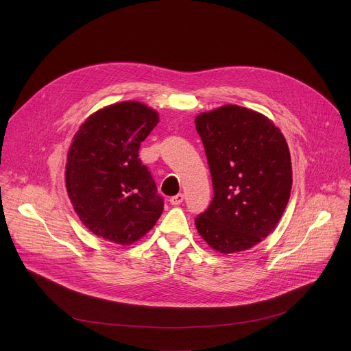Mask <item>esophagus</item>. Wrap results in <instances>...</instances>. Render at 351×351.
Listing matches in <instances>:
<instances>
[{
	"label": "esophagus",
	"mask_w": 351,
	"mask_h": 351,
	"mask_svg": "<svg viewBox=\"0 0 351 351\" xmlns=\"http://www.w3.org/2000/svg\"><path fill=\"white\" fill-rule=\"evenodd\" d=\"M182 202H183V194H182V193H178L176 195H172V197L169 198V203H171L172 206H179Z\"/></svg>",
	"instance_id": "obj_1"
}]
</instances>
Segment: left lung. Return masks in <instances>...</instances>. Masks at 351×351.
Masks as SVG:
<instances>
[{
  "mask_svg": "<svg viewBox=\"0 0 351 351\" xmlns=\"http://www.w3.org/2000/svg\"><path fill=\"white\" fill-rule=\"evenodd\" d=\"M204 144L214 197L195 228L217 252H243L279 222L291 190V161L280 130L263 114L223 106L194 121Z\"/></svg>",
  "mask_w": 351,
  "mask_h": 351,
  "instance_id": "obj_1",
  "label": "left lung"
}]
</instances>
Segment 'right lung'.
I'll return each instance as SVG.
<instances>
[{"label":"right lung","instance_id":"add662e5","mask_svg":"<svg viewBox=\"0 0 351 351\" xmlns=\"http://www.w3.org/2000/svg\"><path fill=\"white\" fill-rule=\"evenodd\" d=\"M160 122L137 101L108 106L80 126L66 160V190L83 225L94 234L126 245L152 229L164 198L138 158L141 141Z\"/></svg>","mask_w":351,"mask_h":351}]
</instances>
